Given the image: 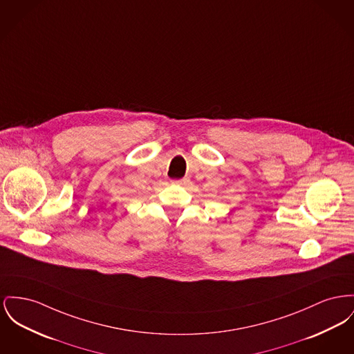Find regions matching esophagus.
Wrapping results in <instances>:
<instances>
[{
    "instance_id": "obj_1",
    "label": "esophagus",
    "mask_w": 354,
    "mask_h": 354,
    "mask_svg": "<svg viewBox=\"0 0 354 354\" xmlns=\"http://www.w3.org/2000/svg\"><path fill=\"white\" fill-rule=\"evenodd\" d=\"M188 182H189V179H188V178H183V179L175 180V183H178V185H188Z\"/></svg>"
}]
</instances>
